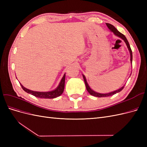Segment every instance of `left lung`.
Masks as SVG:
<instances>
[{"label":"left lung","mask_w":147,"mask_h":147,"mask_svg":"<svg viewBox=\"0 0 147 147\" xmlns=\"http://www.w3.org/2000/svg\"><path fill=\"white\" fill-rule=\"evenodd\" d=\"M106 25L107 26V27L109 28V29L111 31H112V32L114 33L115 35H117L118 37H120V38H121L123 40H124V42H125V43H126V45H127V48H128V49H129V52H130V54H131V63H132V53L131 48L130 45H129V42H128V41H127V40L126 37L125 36H124V35L123 34H121V32H119V31H118L116 28H115L112 24H109V23H106ZM83 79H84V83H85V85H86V90H87V91H88V92L90 93V94L91 95L96 96V97H108V96H112V95H113V94H116V93H117V92H120V91H121L123 90V89L124 88V86H123L122 88L119 89V90H117V91H113V92H112L107 93V94H100V93L96 92L94 91L93 90H92L90 88V87L89 86L88 83H87V82H86V80L85 77H84L83 75Z\"/></svg>","instance_id":"8db88e82"}]
</instances>
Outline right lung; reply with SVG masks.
Wrapping results in <instances>:
<instances>
[{
	"instance_id": "right-lung-1",
	"label": "right lung",
	"mask_w": 147,
	"mask_h": 147,
	"mask_svg": "<svg viewBox=\"0 0 147 147\" xmlns=\"http://www.w3.org/2000/svg\"><path fill=\"white\" fill-rule=\"evenodd\" d=\"M65 74L64 75V76L62 78L61 81L59 84V86H57L55 90H53L49 92H38V91H34L28 90V89L24 88L21 84V86L23 88V90L28 93H30V94H32L37 97H40V98H44V99H53L55 97H58L61 96L64 91V84H65Z\"/></svg>"
}]
</instances>
